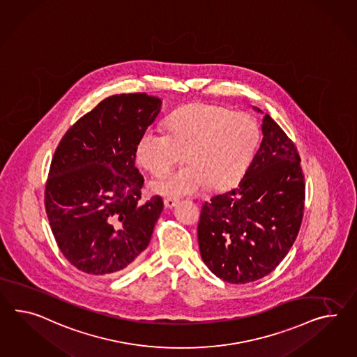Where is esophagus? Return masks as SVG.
Returning <instances> with one entry per match:
<instances>
[{
  "instance_id": "obj_1",
  "label": "esophagus",
  "mask_w": 357,
  "mask_h": 357,
  "mask_svg": "<svg viewBox=\"0 0 357 357\" xmlns=\"http://www.w3.org/2000/svg\"><path fill=\"white\" fill-rule=\"evenodd\" d=\"M176 204H177V199H174V198H165V208H172V207H174Z\"/></svg>"
}]
</instances>
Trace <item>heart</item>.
I'll return each instance as SVG.
<instances>
[{"instance_id": "heart-1", "label": "heart", "mask_w": 357, "mask_h": 357, "mask_svg": "<svg viewBox=\"0 0 357 357\" xmlns=\"http://www.w3.org/2000/svg\"><path fill=\"white\" fill-rule=\"evenodd\" d=\"M168 128H147L136 155L150 174L160 176L185 153L188 165L153 183L156 192L171 197L201 192L208 185L215 190L234 186L252 163L261 137L254 116L210 103L176 111Z\"/></svg>"}]
</instances>
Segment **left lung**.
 Segmentation results:
<instances>
[{
  "instance_id": "left-lung-1",
  "label": "left lung",
  "mask_w": 357,
  "mask_h": 357,
  "mask_svg": "<svg viewBox=\"0 0 357 357\" xmlns=\"http://www.w3.org/2000/svg\"><path fill=\"white\" fill-rule=\"evenodd\" d=\"M261 130V145L243 178L230 192L206 202L198 224L204 264L230 284L269 275L287 255L302 224L305 185L301 156L268 114Z\"/></svg>"
}]
</instances>
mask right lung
Here are the masks:
<instances>
[{
  "label": "right lung",
  "mask_w": 357,
  "mask_h": 357,
  "mask_svg": "<svg viewBox=\"0 0 357 357\" xmlns=\"http://www.w3.org/2000/svg\"><path fill=\"white\" fill-rule=\"evenodd\" d=\"M162 101L146 93L100 102L66 132L45 186V208L64 257L86 275H119L136 264L163 210L162 197L141 199L136 162L142 133Z\"/></svg>",
  "instance_id": "add662e5"
}]
</instances>
